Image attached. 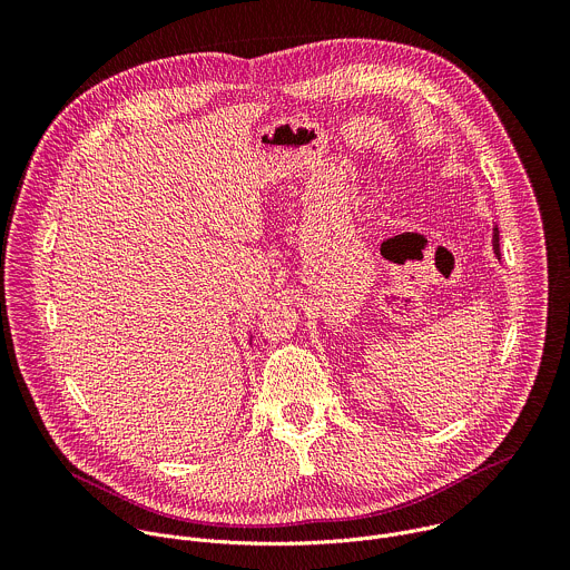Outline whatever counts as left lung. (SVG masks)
<instances>
[{
    "label": "left lung",
    "mask_w": 570,
    "mask_h": 570,
    "mask_svg": "<svg viewBox=\"0 0 570 570\" xmlns=\"http://www.w3.org/2000/svg\"><path fill=\"white\" fill-rule=\"evenodd\" d=\"M492 246H494V255L501 259V248H499V227H494V232H492Z\"/></svg>",
    "instance_id": "obj_1"
}]
</instances>
